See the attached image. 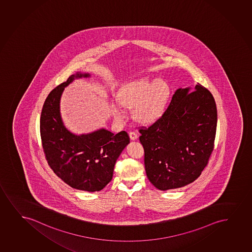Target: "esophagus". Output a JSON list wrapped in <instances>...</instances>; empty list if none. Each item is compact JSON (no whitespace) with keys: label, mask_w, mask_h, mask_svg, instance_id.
<instances>
[{"label":"esophagus","mask_w":252,"mask_h":252,"mask_svg":"<svg viewBox=\"0 0 252 252\" xmlns=\"http://www.w3.org/2000/svg\"><path fill=\"white\" fill-rule=\"evenodd\" d=\"M129 137H130V138H131V140H136L138 136H137V133L134 132V131H130V132H129Z\"/></svg>","instance_id":"esophagus-1"}]
</instances>
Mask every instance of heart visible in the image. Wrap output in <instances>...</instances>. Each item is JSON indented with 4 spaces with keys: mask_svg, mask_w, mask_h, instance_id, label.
Instances as JSON below:
<instances>
[{
    "mask_svg": "<svg viewBox=\"0 0 252 252\" xmlns=\"http://www.w3.org/2000/svg\"><path fill=\"white\" fill-rule=\"evenodd\" d=\"M169 95L167 82L148 78L130 82L121 89L118 101L122 106L133 108V117L142 124H151L163 114ZM118 103L113 104V115L118 121L124 120L126 113Z\"/></svg>",
    "mask_w": 252,
    "mask_h": 252,
    "instance_id": "heart-1",
    "label": "heart"
}]
</instances>
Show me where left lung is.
I'll list each match as a JSON object with an SVG mask.
<instances>
[{
  "label": "left lung",
  "instance_id": "8db88e82",
  "mask_svg": "<svg viewBox=\"0 0 252 252\" xmlns=\"http://www.w3.org/2000/svg\"><path fill=\"white\" fill-rule=\"evenodd\" d=\"M217 109L209 90L178 89L155 123L139 129L148 179L160 190L192 183L209 162L216 138Z\"/></svg>",
  "mask_w": 252,
  "mask_h": 252
}]
</instances>
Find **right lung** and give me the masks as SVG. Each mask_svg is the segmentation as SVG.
Listing matches in <instances>:
<instances>
[{
    "label": "right lung",
    "mask_w": 252,
    "mask_h": 252,
    "mask_svg": "<svg viewBox=\"0 0 252 252\" xmlns=\"http://www.w3.org/2000/svg\"><path fill=\"white\" fill-rule=\"evenodd\" d=\"M90 73L77 72L49 93L40 118V134L49 167L74 189L90 192L103 189L113 178L115 162L130 143L126 131L117 134L104 128L76 135L65 128L60 111L65 87Z\"/></svg>",
    "instance_id": "1"
}]
</instances>
